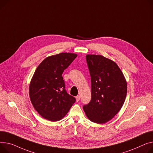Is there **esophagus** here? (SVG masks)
I'll return each instance as SVG.
<instances>
[{"mask_svg": "<svg viewBox=\"0 0 153 153\" xmlns=\"http://www.w3.org/2000/svg\"><path fill=\"white\" fill-rule=\"evenodd\" d=\"M80 97L79 95H77V96L76 97V99L77 102H78V101L80 100Z\"/></svg>", "mask_w": 153, "mask_h": 153, "instance_id": "1", "label": "esophagus"}]
</instances>
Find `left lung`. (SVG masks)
I'll return each mask as SVG.
<instances>
[{
  "label": "left lung",
  "mask_w": 153,
  "mask_h": 153,
  "mask_svg": "<svg viewBox=\"0 0 153 153\" xmlns=\"http://www.w3.org/2000/svg\"><path fill=\"white\" fill-rule=\"evenodd\" d=\"M86 60L91 77V99L83 109L91 122L104 124L113 119L123 106L127 82L112 60L99 55H87Z\"/></svg>",
  "instance_id": "left-lung-1"
}]
</instances>
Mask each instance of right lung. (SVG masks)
Segmentation results:
<instances>
[{"instance_id": "add662e5", "label": "right lung", "mask_w": 153, "mask_h": 153, "mask_svg": "<svg viewBox=\"0 0 153 153\" xmlns=\"http://www.w3.org/2000/svg\"><path fill=\"white\" fill-rule=\"evenodd\" d=\"M77 55L62 53L44 59L37 68L29 85L30 101L37 113L45 119H63L76 98L65 89L62 74Z\"/></svg>"}]
</instances>
